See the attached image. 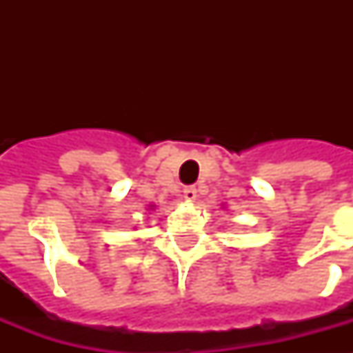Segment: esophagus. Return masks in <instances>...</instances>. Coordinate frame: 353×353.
Returning <instances> with one entry per match:
<instances>
[{
    "label": "esophagus",
    "mask_w": 353,
    "mask_h": 353,
    "mask_svg": "<svg viewBox=\"0 0 353 353\" xmlns=\"http://www.w3.org/2000/svg\"><path fill=\"white\" fill-rule=\"evenodd\" d=\"M196 198H198V190H196V187H187L183 190V199H185L187 203H192Z\"/></svg>",
    "instance_id": "34e87169"
}]
</instances>
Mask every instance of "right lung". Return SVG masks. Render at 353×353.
Masks as SVG:
<instances>
[{
  "mask_svg": "<svg viewBox=\"0 0 353 353\" xmlns=\"http://www.w3.org/2000/svg\"><path fill=\"white\" fill-rule=\"evenodd\" d=\"M154 207L155 205H148V210H154Z\"/></svg>",
  "mask_w": 353,
  "mask_h": 353,
  "instance_id": "1",
  "label": "right lung"
}]
</instances>
